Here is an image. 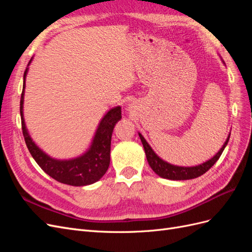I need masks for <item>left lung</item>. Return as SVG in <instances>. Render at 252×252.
<instances>
[{
    "instance_id": "1",
    "label": "left lung",
    "mask_w": 252,
    "mask_h": 252,
    "mask_svg": "<svg viewBox=\"0 0 252 252\" xmlns=\"http://www.w3.org/2000/svg\"><path fill=\"white\" fill-rule=\"evenodd\" d=\"M139 136L143 144L148 164L151 167L152 170L163 179L172 180V181H184V180H191L197 177H201L202 174H204L206 171H208L211 167L216 164V162L220 158V155L223 154L225 147L227 146L228 141H229V138H230V133L228 134V138L226 139L222 148L217 152L216 156H213L210 159H208V161H206L200 165L190 166V167L177 166L164 161V159L159 158L154 151V149L150 147V145L147 143V141L145 140V138L140 132H139Z\"/></svg>"
}]
</instances>
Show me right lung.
Segmentation results:
<instances>
[{"label": "right lung", "instance_id": "1", "mask_svg": "<svg viewBox=\"0 0 252 252\" xmlns=\"http://www.w3.org/2000/svg\"><path fill=\"white\" fill-rule=\"evenodd\" d=\"M32 58L29 61L24 72L23 91L20 102L22 130L30 155L32 156L34 161L45 171V173H47L52 179L60 183L71 186H86L94 184L103 177L109 167L111 135L114 126L122 119L121 106H117V107L111 108L106 112L96 128L89 148L83 155L69 159H58L51 158L37 146L32 139L26 128L24 113H23L26 87L25 81L29 69L28 66L32 63Z\"/></svg>", "mask_w": 252, "mask_h": 252}]
</instances>
